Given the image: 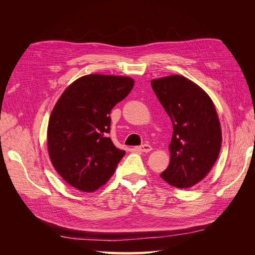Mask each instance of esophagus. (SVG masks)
<instances>
[{"mask_svg": "<svg viewBox=\"0 0 255 255\" xmlns=\"http://www.w3.org/2000/svg\"><path fill=\"white\" fill-rule=\"evenodd\" d=\"M137 150H139V151H141V152L148 153V152H150V151L152 150V146H151L150 144H141L140 146H138Z\"/></svg>", "mask_w": 255, "mask_h": 255, "instance_id": "esophagus-1", "label": "esophagus"}]
</instances>
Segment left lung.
I'll use <instances>...</instances> for the list:
<instances>
[{"mask_svg": "<svg viewBox=\"0 0 255 255\" xmlns=\"http://www.w3.org/2000/svg\"><path fill=\"white\" fill-rule=\"evenodd\" d=\"M151 85L173 126L170 163L160 176L177 188L195 186L211 171L221 149L215 105L201 87L183 75L152 80Z\"/></svg>", "mask_w": 255, "mask_h": 255, "instance_id": "obj_1", "label": "left lung"}]
</instances>
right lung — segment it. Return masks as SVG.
<instances>
[{"instance_id":"right-lung-1","label":"right lung","mask_w":255,"mask_h":255,"mask_svg":"<svg viewBox=\"0 0 255 255\" xmlns=\"http://www.w3.org/2000/svg\"><path fill=\"white\" fill-rule=\"evenodd\" d=\"M128 76L88 74L65 89L51 113L47 140L53 167L72 187L94 192L116 171L126 151L110 137V114L134 87Z\"/></svg>"}]
</instances>
